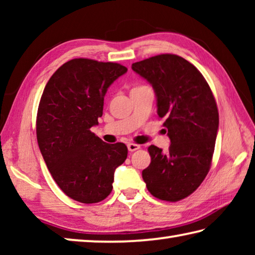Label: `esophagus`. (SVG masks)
<instances>
[{
    "instance_id": "esophagus-1",
    "label": "esophagus",
    "mask_w": 255,
    "mask_h": 255,
    "mask_svg": "<svg viewBox=\"0 0 255 255\" xmlns=\"http://www.w3.org/2000/svg\"><path fill=\"white\" fill-rule=\"evenodd\" d=\"M127 147H128L129 152H135V150L140 148V146L137 145V144H133V143H129V144L127 145Z\"/></svg>"
}]
</instances>
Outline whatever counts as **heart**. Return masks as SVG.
I'll use <instances>...</instances> for the list:
<instances>
[{"mask_svg":"<svg viewBox=\"0 0 255 255\" xmlns=\"http://www.w3.org/2000/svg\"><path fill=\"white\" fill-rule=\"evenodd\" d=\"M141 88H145V86H143V85H138V86H135V88H133L132 90H138V89H141ZM131 90V91H132Z\"/></svg>","mask_w":255,"mask_h":255,"instance_id":"obj_1","label":"heart"}]
</instances>
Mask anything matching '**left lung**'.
<instances>
[{"instance_id": "obj_1", "label": "left lung", "mask_w": 255, "mask_h": 255, "mask_svg": "<svg viewBox=\"0 0 255 255\" xmlns=\"http://www.w3.org/2000/svg\"><path fill=\"white\" fill-rule=\"evenodd\" d=\"M133 72L152 84L157 115L171 139L166 153L150 145L143 170L148 191L157 199L179 201L195 192L208 174L218 130V109L201 73L187 59L162 54L133 63Z\"/></svg>"}]
</instances>
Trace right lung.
Returning <instances> with one entry per match:
<instances>
[{"instance_id": "1", "label": "right lung", "mask_w": 255, "mask_h": 255, "mask_svg": "<svg viewBox=\"0 0 255 255\" xmlns=\"http://www.w3.org/2000/svg\"><path fill=\"white\" fill-rule=\"evenodd\" d=\"M126 72L117 63L74 58L51 75L42 92L36 123L41 155L60 190L82 204L106 199L115 170L127 158L124 143H105L91 131L108 88Z\"/></svg>"}]
</instances>
